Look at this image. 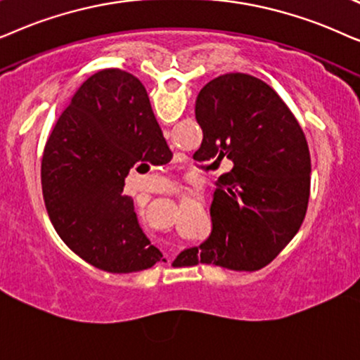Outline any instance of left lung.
I'll return each instance as SVG.
<instances>
[{
    "mask_svg": "<svg viewBox=\"0 0 360 360\" xmlns=\"http://www.w3.org/2000/svg\"><path fill=\"white\" fill-rule=\"evenodd\" d=\"M195 120L204 138L194 160L212 167L227 158L233 166L217 179L209 238L177 258L186 265L260 270L304 220L311 184L304 133L270 85L240 72L204 85Z\"/></svg>",
    "mask_w": 360,
    "mask_h": 360,
    "instance_id": "8db88e82",
    "label": "left lung"
}]
</instances>
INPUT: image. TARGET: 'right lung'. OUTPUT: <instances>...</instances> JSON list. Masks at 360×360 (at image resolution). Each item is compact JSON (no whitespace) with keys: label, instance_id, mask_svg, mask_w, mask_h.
<instances>
[{"label":"right lung","instance_id":"add662e5","mask_svg":"<svg viewBox=\"0 0 360 360\" xmlns=\"http://www.w3.org/2000/svg\"><path fill=\"white\" fill-rule=\"evenodd\" d=\"M160 148L167 145L146 89L120 69L89 77L57 120L42 155V195L59 237L95 268L141 271L162 258L123 194L131 167Z\"/></svg>","mask_w":360,"mask_h":360}]
</instances>
